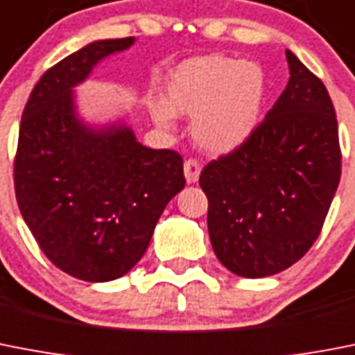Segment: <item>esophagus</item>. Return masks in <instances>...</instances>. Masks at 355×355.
Here are the masks:
<instances>
[{"mask_svg":"<svg viewBox=\"0 0 355 355\" xmlns=\"http://www.w3.org/2000/svg\"><path fill=\"white\" fill-rule=\"evenodd\" d=\"M200 171H202V166L198 164V160L195 159H187L184 162V175H186V180L187 184H195L200 177Z\"/></svg>","mask_w":355,"mask_h":355,"instance_id":"esophagus-1","label":"esophagus"}]
</instances>
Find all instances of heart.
I'll list each match as a JSON object with an SVG mask.
<instances>
[{"label":"heart","instance_id":"b5f03b06","mask_svg":"<svg viewBox=\"0 0 355 355\" xmlns=\"http://www.w3.org/2000/svg\"><path fill=\"white\" fill-rule=\"evenodd\" d=\"M265 90L263 70L256 62L213 53L173 68L166 83V103L155 101L151 112L164 128L173 124V113L195 117L196 144L211 153H227L258 126Z\"/></svg>","mask_w":355,"mask_h":355}]
</instances>
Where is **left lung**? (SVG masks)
<instances>
[{"instance_id":"obj_1","label":"left lung","mask_w":355,"mask_h":355,"mask_svg":"<svg viewBox=\"0 0 355 355\" xmlns=\"http://www.w3.org/2000/svg\"><path fill=\"white\" fill-rule=\"evenodd\" d=\"M287 88L243 144L200 173L214 254L231 272L265 278L302 260L320 236L341 177L330 95L293 52Z\"/></svg>"}]
</instances>
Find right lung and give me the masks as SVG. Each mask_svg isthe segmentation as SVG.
Returning a JSON list of instances; mask_svg holds the SVG:
<instances>
[{"instance_id": "1", "label": "right lung", "mask_w": 355, "mask_h": 355, "mask_svg": "<svg viewBox=\"0 0 355 355\" xmlns=\"http://www.w3.org/2000/svg\"><path fill=\"white\" fill-rule=\"evenodd\" d=\"M133 37L86 44L44 71L23 110L14 189L50 261L73 278L110 282L144 256L164 207L184 186L182 157L150 150L128 126H85L71 88Z\"/></svg>"}]
</instances>
